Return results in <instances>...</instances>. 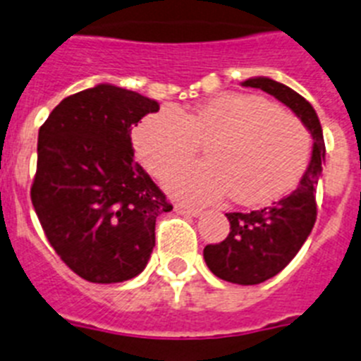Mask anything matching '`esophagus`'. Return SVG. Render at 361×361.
Returning a JSON list of instances; mask_svg holds the SVG:
<instances>
[{
	"label": "esophagus",
	"instance_id": "34e87169",
	"mask_svg": "<svg viewBox=\"0 0 361 361\" xmlns=\"http://www.w3.org/2000/svg\"><path fill=\"white\" fill-rule=\"evenodd\" d=\"M173 208H175V212L180 213V215L199 216L200 213H202V209H200V208H191V206H188V204H183V202H177Z\"/></svg>",
	"mask_w": 361,
	"mask_h": 361
}]
</instances>
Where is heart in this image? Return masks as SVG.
<instances>
[{"label":"heart","instance_id":"obj_1","mask_svg":"<svg viewBox=\"0 0 361 361\" xmlns=\"http://www.w3.org/2000/svg\"><path fill=\"white\" fill-rule=\"evenodd\" d=\"M137 157L162 177L204 145V162L180 166L166 190L188 202H213L228 193L244 206L291 191L304 173L311 137L302 121L267 99L222 94L190 110L164 106L133 130Z\"/></svg>","mask_w":361,"mask_h":361}]
</instances>
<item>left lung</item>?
<instances>
[{"mask_svg": "<svg viewBox=\"0 0 361 361\" xmlns=\"http://www.w3.org/2000/svg\"><path fill=\"white\" fill-rule=\"evenodd\" d=\"M260 88L291 108L312 135V155L304 177L289 195L271 206L247 213H226L229 235L204 247V260L219 279L240 286H255L279 275L291 262L317 222V184L325 161V142L317 111L289 86L269 78L242 82Z\"/></svg>", "mask_w": 361, "mask_h": 361, "instance_id": "left-lung-1", "label": "left lung"}]
</instances>
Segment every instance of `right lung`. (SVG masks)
I'll list each match as a JSON object with an SVG mask.
<instances>
[{"instance_id":"add662e5","label":"right lung","mask_w":361,"mask_h":361,"mask_svg":"<svg viewBox=\"0 0 361 361\" xmlns=\"http://www.w3.org/2000/svg\"><path fill=\"white\" fill-rule=\"evenodd\" d=\"M157 101L97 85L68 95L41 124L30 199L59 258L94 283L146 267L155 220L173 206L135 162L132 130Z\"/></svg>"}]
</instances>
